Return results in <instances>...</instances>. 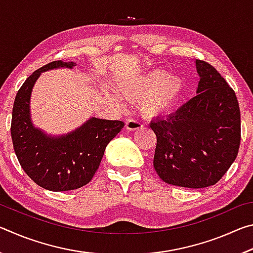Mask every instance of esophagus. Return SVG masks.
Returning a JSON list of instances; mask_svg holds the SVG:
<instances>
[{"label": "esophagus", "instance_id": "obj_1", "mask_svg": "<svg viewBox=\"0 0 253 253\" xmlns=\"http://www.w3.org/2000/svg\"><path fill=\"white\" fill-rule=\"evenodd\" d=\"M126 129L127 130H137V129H143L144 125L139 121L136 119H128L126 122Z\"/></svg>", "mask_w": 253, "mask_h": 253}]
</instances>
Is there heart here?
Instances as JSON below:
<instances>
[{
	"label": "heart",
	"instance_id": "1",
	"mask_svg": "<svg viewBox=\"0 0 253 253\" xmlns=\"http://www.w3.org/2000/svg\"><path fill=\"white\" fill-rule=\"evenodd\" d=\"M185 84L177 75H169L163 69H154L140 78L119 85L117 91L129 100H139V109L147 117L163 116L172 111L181 100ZM115 106L123 107L119 97H111Z\"/></svg>",
	"mask_w": 253,
	"mask_h": 253
}]
</instances>
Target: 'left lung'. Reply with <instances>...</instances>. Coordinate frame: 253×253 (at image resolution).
Segmentation results:
<instances>
[{
	"mask_svg": "<svg viewBox=\"0 0 253 253\" xmlns=\"http://www.w3.org/2000/svg\"><path fill=\"white\" fill-rule=\"evenodd\" d=\"M198 95L176 113L151 123L156 135L154 169L165 183L214 185L237 158L241 118L235 92L215 68L196 60Z\"/></svg>",
	"mask_w": 253,
	"mask_h": 253,
	"instance_id": "left-lung-1",
	"label": "left lung"
}]
</instances>
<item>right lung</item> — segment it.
Wrapping results in <instances>:
<instances>
[{"label":"right lung","instance_id":"add662e5","mask_svg":"<svg viewBox=\"0 0 253 253\" xmlns=\"http://www.w3.org/2000/svg\"><path fill=\"white\" fill-rule=\"evenodd\" d=\"M74 62L52 61L28 77L15 96L11 137L21 168L38 185L53 192L72 191L91 181L106 146L124 122L92 117L70 134L51 137L34 128L30 118V96L42 71L72 68Z\"/></svg>","mask_w":253,"mask_h":253}]
</instances>
